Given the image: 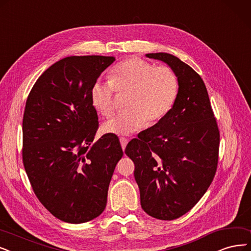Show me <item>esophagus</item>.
Returning a JSON list of instances; mask_svg holds the SVG:
<instances>
[{
    "label": "esophagus",
    "instance_id": "obj_1",
    "mask_svg": "<svg viewBox=\"0 0 251 251\" xmlns=\"http://www.w3.org/2000/svg\"><path fill=\"white\" fill-rule=\"evenodd\" d=\"M120 144H122V147H123V149L125 150V149H126V144H127V139L125 138V137L120 138Z\"/></svg>",
    "mask_w": 251,
    "mask_h": 251
}]
</instances>
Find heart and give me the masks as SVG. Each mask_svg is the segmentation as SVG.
Here are the masks:
<instances>
[{
    "instance_id": "b5f03b06",
    "label": "heart",
    "mask_w": 251,
    "mask_h": 251,
    "mask_svg": "<svg viewBox=\"0 0 251 251\" xmlns=\"http://www.w3.org/2000/svg\"><path fill=\"white\" fill-rule=\"evenodd\" d=\"M178 89V78L171 68L154 67L144 59L132 57L112 70L111 80H96L91 99L98 112L110 117L116 110V92L127 95L126 110L108 120L103 129L107 133L129 135L146 124L152 126L163 120L175 104Z\"/></svg>"
}]
</instances>
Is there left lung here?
Masks as SVG:
<instances>
[{
    "mask_svg": "<svg viewBox=\"0 0 251 251\" xmlns=\"http://www.w3.org/2000/svg\"><path fill=\"white\" fill-rule=\"evenodd\" d=\"M168 64L179 89L171 111L129 141L126 154L135 164V179L144 211L173 220L188 212L215 176L219 129L203 79L172 54H146Z\"/></svg>",
    "mask_w": 251,
    "mask_h": 251,
    "instance_id": "1",
    "label": "left lung"
}]
</instances>
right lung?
Listing matches in <instances>:
<instances>
[{
    "instance_id": "add662e5",
    "label": "right lung",
    "mask_w": 251,
    "mask_h": 251,
    "mask_svg": "<svg viewBox=\"0 0 251 251\" xmlns=\"http://www.w3.org/2000/svg\"><path fill=\"white\" fill-rule=\"evenodd\" d=\"M113 56H68L38 78L23 119V162L41 204L69 224L89 222L107 204L110 180L124 152L99 128L91 91Z\"/></svg>"
}]
</instances>
